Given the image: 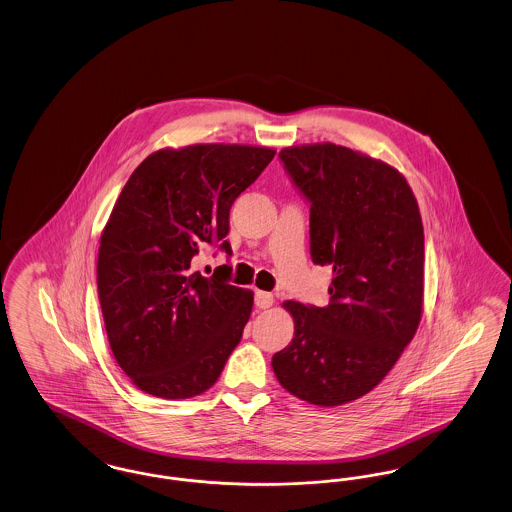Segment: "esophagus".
<instances>
[{"mask_svg":"<svg viewBox=\"0 0 512 512\" xmlns=\"http://www.w3.org/2000/svg\"><path fill=\"white\" fill-rule=\"evenodd\" d=\"M272 303H274L272 293L261 292V290L255 292V305H257L259 309H268V307H272Z\"/></svg>","mask_w":512,"mask_h":512,"instance_id":"34e87169","label":"esophagus"}]
</instances>
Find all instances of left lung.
Segmentation results:
<instances>
[{"label": "left lung", "instance_id": "obj_1", "mask_svg": "<svg viewBox=\"0 0 512 512\" xmlns=\"http://www.w3.org/2000/svg\"><path fill=\"white\" fill-rule=\"evenodd\" d=\"M284 171L309 207L311 259L334 272L326 307L286 301L293 340L272 368L295 397L336 407L376 388L422 317L424 228L407 180L336 144L286 147Z\"/></svg>", "mask_w": 512, "mask_h": 512}]
</instances>
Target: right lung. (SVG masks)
Wrapping results in <instances>:
<instances>
[{
  "mask_svg": "<svg viewBox=\"0 0 512 512\" xmlns=\"http://www.w3.org/2000/svg\"><path fill=\"white\" fill-rule=\"evenodd\" d=\"M274 149H161L132 172L101 234L98 293L111 351L149 395L188 399L209 390L242 340L253 293L192 265L217 247L228 257L230 209Z\"/></svg>",
  "mask_w": 512,
  "mask_h": 512,
  "instance_id": "obj_1",
  "label": "right lung"
}]
</instances>
